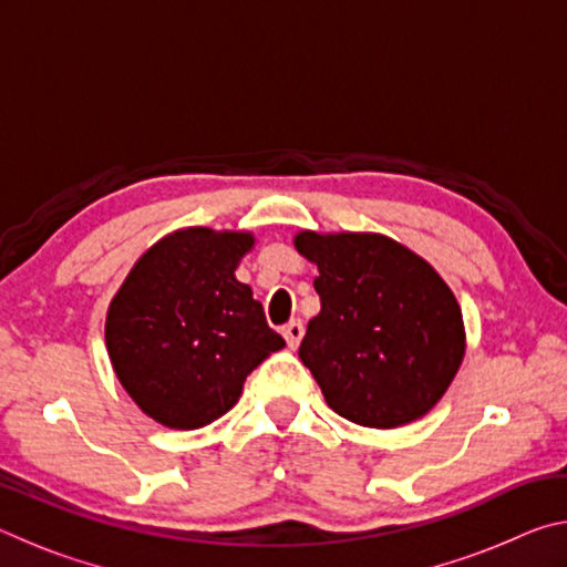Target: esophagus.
Listing matches in <instances>:
<instances>
[{"instance_id":"obj_1","label":"esophagus","mask_w":567,"mask_h":567,"mask_svg":"<svg viewBox=\"0 0 567 567\" xmlns=\"http://www.w3.org/2000/svg\"><path fill=\"white\" fill-rule=\"evenodd\" d=\"M282 334H285V340H287V344H290V348L295 350L297 344H300V340H302V334H305V328H302V322L300 320H290L287 324H282Z\"/></svg>"}]
</instances>
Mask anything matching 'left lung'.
Returning <instances> with one entry per match:
<instances>
[{
    "label": "left lung",
    "instance_id": "1",
    "mask_svg": "<svg viewBox=\"0 0 567 567\" xmlns=\"http://www.w3.org/2000/svg\"><path fill=\"white\" fill-rule=\"evenodd\" d=\"M320 315L300 360L328 405L364 427H398L443 398L465 354L455 295L415 252L380 235L302 233Z\"/></svg>",
    "mask_w": 567,
    "mask_h": 567
}]
</instances>
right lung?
Masks as SVG:
<instances>
[{
  "label": "right lung",
  "instance_id": "obj_1",
  "mask_svg": "<svg viewBox=\"0 0 567 567\" xmlns=\"http://www.w3.org/2000/svg\"><path fill=\"white\" fill-rule=\"evenodd\" d=\"M252 235L189 227L132 267L107 312L110 360L132 400L167 427L209 425L285 340L235 270Z\"/></svg>",
  "mask_w": 567,
  "mask_h": 567
}]
</instances>
